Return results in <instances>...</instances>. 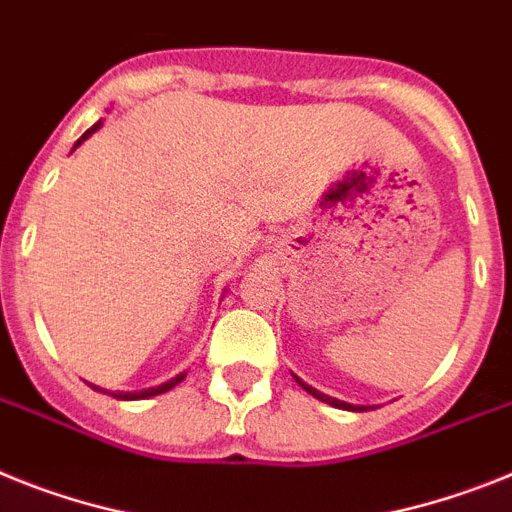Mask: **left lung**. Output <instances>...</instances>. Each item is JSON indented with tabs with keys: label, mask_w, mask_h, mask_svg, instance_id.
<instances>
[{
	"label": "left lung",
	"mask_w": 512,
	"mask_h": 512,
	"mask_svg": "<svg viewBox=\"0 0 512 512\" xmlns=\"http://www.w3.org/2000/svg\"><path fill=\"white\" fill-rule=\"evenodd\" d=\"M294 380L299 382V385H302V388L307 390L309 395H315L317 401L328 403V406H333V409H343V411H369L367 406H354V403L338 401V398H333V395H325V393H320V390H317V388H312V385H307V382H304V380H299V377H296V375H294Z\"/></svg>",
	"instance_id": "8db88e82"
}]
</instances>
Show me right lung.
I'll return each mask as SVG.
<instances>
[{"label": "right lung", "mask_w": 512, "mask_h": 512, "mask_svg": "<svg viewBox=\"0 0 512 512\" xmlns=\"http://www.w3.org/2000/svg\"><path fill=\"white\" fill-rule=\"evenodd\" d=\"M101 124H103V119H98V122L93 124V127H90V130H85V132H83V137H80V140H77V143H75V148H80V145H83L85 140H88V137L93 135V132L101 130ZM75 148H72V150H75ZM184 377H187V372H182V375L171 377L169 382H163V385H156V388H148V390H132V393H124V390H117V393H109V390L98 388V385H90V388L98 390V393H109V395H114V398H119V401H145V398H153V395H161V393H166V390L176 388V385H179V382H182Z\"/></svg>", "instance_id": "add662e5"}]
</instances>
